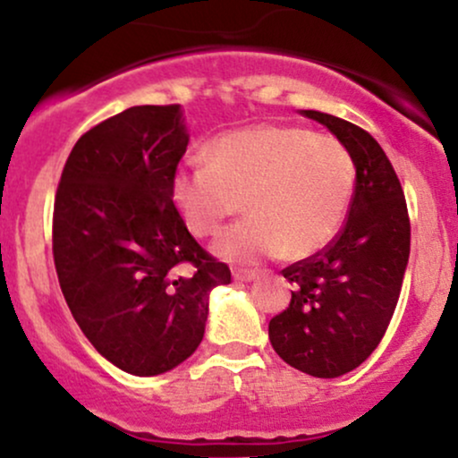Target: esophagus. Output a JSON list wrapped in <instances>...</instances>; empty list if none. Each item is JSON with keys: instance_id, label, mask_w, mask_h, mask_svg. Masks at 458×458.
<instances>
[{"instance_id": "34e87169", "label": "esophagus", "mask_w": 458, "mask_h": 458, "mask_svg": "<svg viewBox=\"0 0 458 458\" xmlns=\"http://www.w3.org/2000/svg\"><path fill=\"white\" fill-rule=\"evenodd\" d=\"M233 277L236 282H251V280H256V277H259V273H256L254 269H234Z\"/></svg>"}]
</instances>
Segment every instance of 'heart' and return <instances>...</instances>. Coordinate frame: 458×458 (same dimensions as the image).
<instances>
[{
    "label": "heart",
    "instance_id": "heart-1",
    "mask_svg": "<svg viewBox=\"0 0 458 458\" xmlns=\"http://www.w3.org/2000/svg\"><path fill=\"white\" fill-rule=\"evenodd\" d=\"M204 163L176 172L172 198L196 236H217L225 219L250 211L215 243L230 262L317 254L343 228L355 196L351 150L293 124L230 131L208 146Z\"/></svg>",
    "mask_w": 458,
    "mask_h": 458
}]
</instances>
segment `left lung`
Returning a JSON list of instances; mask_svg holds the SVG:
<instances>
[{"mask_svg":"<svg viewBox=\"0 0 458 458\" xmlns=\"http://www.w3.org/2000/svg\"><path fill=\"white\" fill-rule=\"evenodd\" d=\"M325 124L357 167L355 196L340 233L282 276L291 303L269 320V340L286 364L334 379L357 368L386 335L411 243L407 199L379 141L349 120L306 109Z\"/></svg>","mask_w":458,"mask_h":458,"instance_id":"obj_1","label":"left lung"}]
</instances>
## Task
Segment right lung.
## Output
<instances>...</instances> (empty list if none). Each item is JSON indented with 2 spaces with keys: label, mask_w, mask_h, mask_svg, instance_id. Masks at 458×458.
<instances>
[{
  "label": "right lung",
  "mask_w": 458,
  "mask_h": 458,
  "mask_svg": "<svg viewBox=\"0 0 458 458\" xmlns=\"http://www.w3.org/2000/svg\"><path fill=\"white\" fill-rule=\"evenodd\" d=\"M187 144L178 105L129 107L77 140L55 191L54 262L68 308L105 360L138 377L198 349L208 293L230 284L172 198Z\"/></svg>",
  "instance_id": "obj_1"
}]
</instances>
